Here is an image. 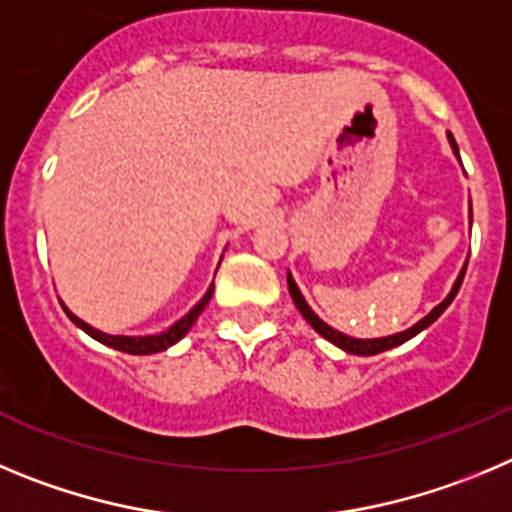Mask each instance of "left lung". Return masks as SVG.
<instances>
[{"mask_svg": "<svg viewBox=\"0 0 512 512\" xmlns=\"http://www.w3.org/2000/svg\"><path fill=\"white\" fill-rule=\"evenodd\" d=\"M446 137H449L451 153H454L459 158V147H457V142H454V137H451V132H446ZM469 219H472V206H469ZM464 270H467V265L462 267V273H459V278L454 280V285H451L449 296H446L444 301L439 303V306L431 308V311H428L421 321H416V324H413L411 329L398 331V334H390V336H377V339H357V336H347V334H342V331H336L334 326L326 324V321H321L319 316L313 313V308L306 303V298H303L301 290H298V285H296V280H293V275H290V270H288V290H290V298H293V303H296V308H298V311H301V316L308 321V324L313 326V331H316V334H321L326 339V342H331V344H334V347L344 349V352L359 354V357H370V354H380V352H385V349L400 347V344H405V342H408V339H413V336L421 334L423 329H428V326L434 324V321L439 319L441 313H444L446 308H449V303L454 301V296H457V293H459V285H462V280H464Z\"/></svg>", "mask_w": 512, "mask_h": 512, "instance_id": "left-lung-1", "label": "left lung"}]
</instances>
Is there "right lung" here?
Instances as JSON below:
<instances>
[{
  "label": "right lung",
  "mask_w": 512,
  "mask_h": 512,
  "mask_svg": "<svg viewBox=\"0 0 512 512\" xmlns=\"http://www.w3.org/2000/svg\"><path fill=\"white\" fill-rule=\"evenodd\" d=\"M211 293H214V283L209 285V290L204 293V298H201V301L196 303V306H193L186 316H183V319H178L176 324L168 326V329L160 331V334H145V336L107 334V331H99V329H94L91 324H86L84 319H78L76 313H71V308H68L66 303H63V311L68 313V319H71L78 329L86 331V334H89L91 339H96V342L107 344V347L119 349V352H127V354H155V352H163V349L173 347L176 342H181L183 336L188 334V329L193 326V321L199 319V313L204 311L206 303L211 301Z\"/></svg>",
  "instance_id": "1"
}]
</instances>
